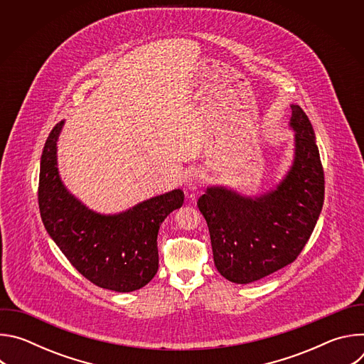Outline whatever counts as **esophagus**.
Instances as JSON below:
<instances>
[{
    "mask_svg": "<svg viewBox=\"0 0 364 364\" xmlns=\"http://www.w3.org/2000/svg\"><path fill=\"white\" fill-rule=\"evenodd\" d=\"M203 174L198 170H190L186 177V186L190 191H197L201 187Z\"/></svg>",
    "mask_w": 364,
    "mask_h": 364,
    "instance_id": "obj_1",
    "label": "esophagus"
}]
</instances>
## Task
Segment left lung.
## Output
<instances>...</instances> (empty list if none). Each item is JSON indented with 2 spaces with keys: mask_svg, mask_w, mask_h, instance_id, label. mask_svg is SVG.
I'll return each mask as SVG.
<instances>
[{
  "mask_svg": "<svg viewBox=\"0 0 364 364\" xmlns=\"http://www.w3.org/2000/svg\"><path fill=\"white\" fill-rule=\"evenodd\" d=\"M294 160L284 178L262 194L210 186L197 205L210 232L213 259L235 284L262 279L294 262L313 233L324 203V171L316 134L291 105Z\"/></svg>",
  "mask_w": 364,
  "mask_h": 364,
  "instance_id": "obj_1",
  "label": "left lung"
}]
</instances>
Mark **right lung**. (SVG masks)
<instances>
[{
	"label": "right lung",
	"mask_w": 364,
	"mask_h": 364,
	"mask_svg": "<svg viewBox=\"0 0 364 364\" xmlns=\"http://www.w3.org/2000/svg\"><path fill=\"white\" fill-rule=\"evenodd\" d=\"M63 125L60 121L51 129L41 154L38 207L43 225L86 279L115 292L139 289L159 271V230L183 205L184 193L176 188L115 215L89 209L60 178L58 141Z\"/></svg>",
	"instance_id": "obj_1"
}]
</instances>
